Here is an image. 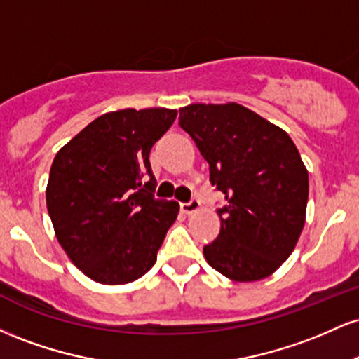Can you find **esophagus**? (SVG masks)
<instances>
[{
    "label": "esophagus",
    "mask_w": 359,
    "mask_h": 359,
    "mask_svg": "<svg viewBox=\"0 0 359 359\" xmlns=\"http://www.w3.org/2000/svg\"><path fill=\"white\" fill-rule=\"evenodd\" d=\"M199 208H201L199 199H191L189 203L180 204V209H182V212H185V214H192V212L199 211Z\"/></svg>",
    "instance_id": "1"
}]
</instances>
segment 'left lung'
<instances>
[{
  "label": "left lung",
  "instance_id": "obj_1",
  "mask_svg": "<svg viewBox=\"0 0 359 359\" xmlns=\"http://www.w3.org/2000/svg\"><path fill=\"white\" fill-rule=\"evenodd\" d=\"M179 111L180 128L226 201L205 259L234 282L269 277L290 257L306 222L309 174L297 147L282 128L236 102Z\"/></svg>",
  "mask_w": 359,
  "mask_h": 359
}]
</instances>
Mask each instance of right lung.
Masks as SVG:
<instances>
[{"label":"right lung","instance_id":"right-lung-1","mask_svg":"<svg viewBox=\"0 0 359 359\" xmlns=\"http://www.w3.org/2000/svg\"><path fill=\"white\" fill-rule=\"evenodd\" d=\"M177 109H119L89 123L57 151L47 184L55 236L86 277L123 285L147 273L179 214L155 199L151 147Z\"/></svg>","mask_w":359,"mask_h":359}]
</instances>
